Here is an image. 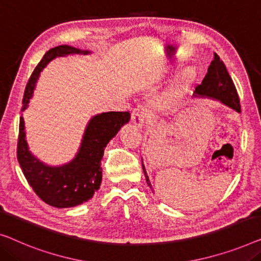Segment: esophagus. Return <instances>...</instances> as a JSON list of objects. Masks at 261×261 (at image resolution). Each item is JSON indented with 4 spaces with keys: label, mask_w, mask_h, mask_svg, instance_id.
Listing matches in <instances>:
<instances>
[{
    "label": "esophagus",
    "mask_w": 261,
    "mask_h": 261,
    "mask_svg": "<svg viewBox=\"0 0 261 261\" xmlns=\"http://www.w3.org/2000/svg\"><path fill=\"white\" fill-rule=\"evenodd\" d=\"M146 118H147L146 109L142 107H137L133 111V113H132V122L140 128L145 124Z\"/></svg>",
    "instance_id": "esophagus-1"
}]
</instances>
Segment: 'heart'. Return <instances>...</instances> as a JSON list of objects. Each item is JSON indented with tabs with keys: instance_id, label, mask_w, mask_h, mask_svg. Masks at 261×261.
I'll return each mask as SVG.
<instances>
[{
	"instance_id": "obj_1",
	"label": "heart",
	"mask_w": 261,
	"mask_h": 261,
	"mask_svg": "<svg viewBox=\"0 0 261 261\" xmlns=\"http://www.w3.org/2000/svg\"><path fill=\"white\" fill-rule=\"evenodd\" d=\"M196 75H198V70L194 66H188L185 68V69L181 71V74L177 77L175 85L169 89L167 94V102L172 103L174 102L175 100L179 99L180 96L184 95V93L190 88V86L193 84L194 80L196 79Z\"/></svg>"
}]
</instances>
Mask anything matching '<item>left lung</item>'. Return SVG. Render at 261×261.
<instances>
[{
    "mask_svg": "<svg viewBox=\"0 0 261 261\" xmlns=\"http://www.w3.org/2000/svg\"><path fill=\"white\" fill-rule=\"evenodd\" d=\"M195 95L200 97H211V99L220 101L221 103L234 109L238 113L241 112L240 101L239 96H238L236 86H234L224 62L221 61L220 58L215 53L214 59L211 62L206 76L203 77L201 85H199L195 88ZM142 169L143 173H145L147 185H148L149 188H152V184H150L149 177L147 175L146 168L143 164Z\"/></svg>",
    "mask_w": 261,
    "mask_h": 261,
    "instance_id": "left-lung-1",
    "label": "left lung"
}]
</instances>
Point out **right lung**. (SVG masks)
<instances>
[{"mask_svg":"<svg viewBox=\"0 0 261 261\" xmlns=\"http://www.w3.org/2000/svg\"><path fill=\"white\" fill-rule=\"evenodd\" d=\"M88 50L67 46L49 49L34 69L23 96L24 111L32 99L41 70L58 56L70 54H89ZM130 119L129 112H107L93 116L86 127L81 146L75 158L66 165L48 166L30 153L25 140L24 120L20 118V133L17 141V160L28 184L39 198L58 208L81 205L92 198L102 181L101 160L107 143L118 134Z\"/></svg>","mask_w":261,"mask_h":261,"instance_id":"right-lung-1","label":"right lung"}]
</instances>
